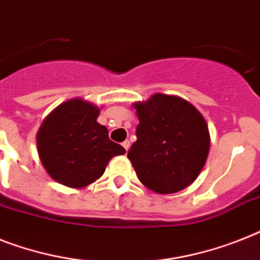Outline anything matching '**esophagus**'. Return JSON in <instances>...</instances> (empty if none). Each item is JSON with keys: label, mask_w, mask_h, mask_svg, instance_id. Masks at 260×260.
Here are the masks:
<instances>
[{"label": "esophagus", "mask_w": 260, "mask_h": 260, "mask_svg": "<svg viewBox=\"0 0 260 260\" xmlns=\"http://www.w3.org/2000/svg\"><path fill=\"white\" fill-rule=\"evenodd\" d=\"M123 147H124V148H125V151H128V149H129V147H131V143H129V140H125V141H123Z\"/></svg>", "instance_id": "obj_1"}]
</instances>
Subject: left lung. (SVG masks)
Wrapping results in <instances>:
<instances>
[{
  "label": "left lung",
  "instance_id": "obj_1",
  "mask_svg": "<svg viewBox=\"0 0 260 260\" xmlns=\"http://www.w3.org/2000/svg\"><path fill=\"white\" fill-rule=\"evenodd\" d=\"M136 137L128 159L139 180L157 193L181 191L198 178L210 151V132L198 109L180 97L156 93L136 103Z\"/></svg>",
  "mask_w": 260,
  "mask_h": 260
}]
</instances>
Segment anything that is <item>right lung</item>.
Masks as SVG:
<instances>
[{"instance_id": "add662e5", "label": "right lung", "mask_w": 260, "mask_h": 260, "mask_svg": "<svg viewBox=\"0 0 260 260\" xmlns=\"http://www.w3.org/2000/svg\"><path fill=\"white\" fill-rule=\"evenodd\" d=\"M100 111L81 99L58 105L42 123L37 149L46 172L61 184L81 188L104 174L113 156L125 149L109 140L107 126L97 123Z\"/></svg>"}]
</instances>
